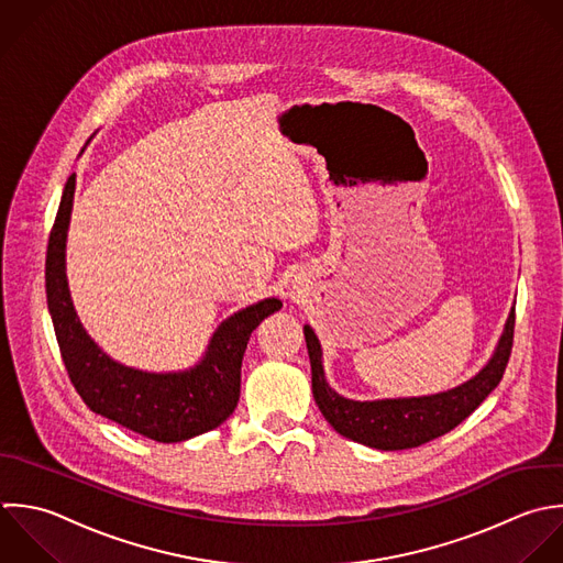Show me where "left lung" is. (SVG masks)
<instances>
[{
  "instance_id": "left-lung-1",
  "label": "left lung",
  "mask_w": 563,
  "mask_h": 563,
  "mask_svg": "<svg viewBox=\"0 0 563 563\" xmlns=\"http://www.w3.org/2000/svg\"><path fill=\"white\" fill-rule=\"evenodd\" d=\"M514 329L516 309H511L509 313L505 333L489 364L476 377L452 390L428 397L353 401L338 395L327 384L322 368V349L313 329L307 324L305 340L311 360L313 399L324 419L333 426V430L355 443L384 452L419 448L463 423L500 384L514 349Z\"/></svg>"
}]
</instances>
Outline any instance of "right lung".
I'll return each instance as SVG.
<instances>
[{"label": "right lung", "mask_w": 563, "mask_h": 563, "mask_svg": "<svg viewBox=\"0 0 563 563\" xmlns=\"http://www.w3.org/2000/svg\"><path fill=\"white\" fill-rule=\"evenodd\" d=\"M76 175H69L49 232L45 296L67 375L87 408L157 443H179L221 426L236 408L241 362L252 331L283 307L265 298L219 324L199 364L179 373H146L118 364L82 329L65 276V241Z\"/></svg>", "instance_id": "1"}]
</instances>
